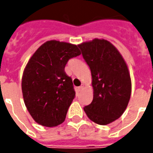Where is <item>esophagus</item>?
Here are the masks:
<instances>
[{"label": "esophagus", "instance_id": "obj_1", "mask_svg": "<svg viewBox=\"0 0 153 153\" xmlns=\"http://www.w3.org/2000/svg\"><path fill=\"white\" fill-rule=\"evenodd\" d=\"M83 86H80V87H79V88H78L79 91H82V90H83Z\"/></svg>", "mask_w": 153, "mask_h": 153}]
</instances>
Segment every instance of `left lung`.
I'll return each mask as SVG.
<instances>
[{"mask_svg": "<svg viewBox=\"0 0 153 153\" xmlns=\"http://www.w3.org/2000/svg\"><path fill=\"white\" fill-rule=\"evenodd\" d=\"M91 70L93 102L84 106L88 117L108 125L125 112L131 95V79L119 51L105 39L95 38L78 45Z\"/></svg>", "mask_w": 153, "mask_h": 153, "instance_id": "1", "label": "left lung"}]
</instances>
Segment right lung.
Segmentation results:
<instances>
[{
	"mask_svg": "<svg viewBox=\"0 0 153 153\" xmlns=\"http://www.w3.org/2000/svg\"><path fill=\"white\" fill-rule=\"evenodd\" d=\"M80 54L76 45L51 40L28 60L22 77V93L28 112L39 125L54 127L65 121L75 97L72 79L65 67Z\"/></svg>",
	"mask_w": 153,
	"mask_h": 153,
	"instance_id": "right-lung-1",
	"label": "right lung"
}]
</instances>
